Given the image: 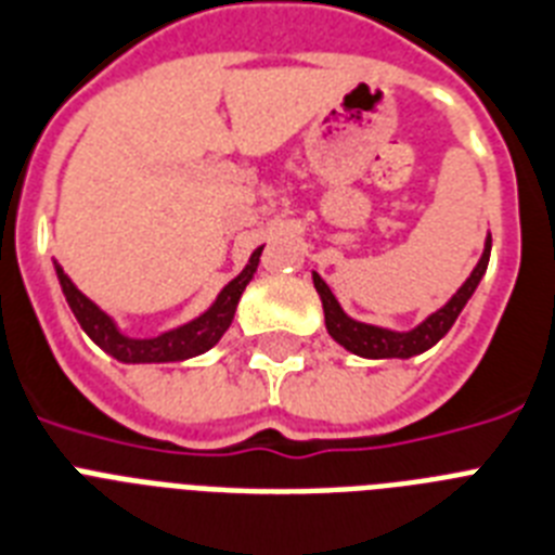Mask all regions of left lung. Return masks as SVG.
<instances>
[{
    "mask_svg": "<svg viewBox=\"0 0 555 555\" xmlns=\"http://www.w3.org/2000/svg\"><path fill=\"white\" fill-rule=\"evenodd\" d=\"M490 262V233L485 238V250H481L479 264L473 268L470 276L465 279V285L459 287L444 308H439L436 313L425 319L422 324H416L413 331H387V327H376V324H364L350 319L341 305L336 301L333 291L324 285V279L319 273H313V285H317L319 299H322L324 308V324H327V333L333 339L339 341L341 348L350 350L356 356H364V359H410V356H418L430 350L436 341L444 336V333L453 327V322L459 319L462 308L467 305V299L473 296V291L479 287L485 270Z\"/></svg>",
    "mask_w": 555,
    "mask_h": 555,
    "instance_id": "obj_1",
    "label": "left lung"
}]
</instances>
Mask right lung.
I'll return each mask as SVG.
<instances>
[{
	"mask_svg": "<svg viewBox=\"0 0 555 555\" xmlns=\"http://www.w3.org/2000/svg\"><path fill=\"white\" fill-rule=\"evenodd\" d=\"M259 256H262V247H256L250 259H247L245 270L238 273L233 282L222 287V293L216 296V301L210 308L196 317L193 322L179 324L173 331H165L159 336H151V339H133V336H125V333L116 327V322L107 317L105 310L99 308L96 301H90L79 287L70 282L65 270L56 264V276L62 293H65L67 305L74 310L76 322L82 324V331L88 333L90 339L96 341L99 348L111 353L114 359L125 364H151V362H184L191 356H199L205 350H210L216 341L222 339L224 331L231 327L233 313H236V305L245 293L247 282L254 279L256 268H259Z\"/></svg>",
	"mask_w": 555,
	"mask_h": 555,
	"instance_id": "right-lung-1",
	"label": "right lung"
}]
</instances>
